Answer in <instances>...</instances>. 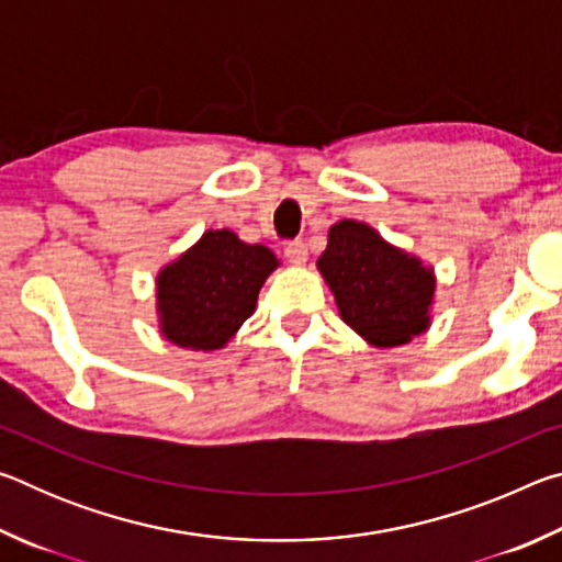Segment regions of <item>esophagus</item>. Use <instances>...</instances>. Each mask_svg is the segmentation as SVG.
Wrapping results in <instances>:
<instances>
[{
	"label": "esophagus",
	"mask_w": 562,
	"mask_h": 562,
	"mask_svg": "<svg viewBox=\"0 0 562 562\" xmlns=\"http://www.w3.org/2000/svg\"><path fill=\"white\" fill-rule=\"evenodd\" d=\"M284 258H288V262L292 265H304L307 262V245H304L302 240H292L284 245Z\"/></svg>",
	"instance_id": "1"
}]
</instances>
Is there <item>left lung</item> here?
<instances>
[{
  "instance_id": "obj_1",
  "label": "left lung",
  "mask_w": 562,
  "mask_h": 562,
  "mask_svg": "<svg viewBox=\"0 0 562 562\" xmlns=\"http://www.w3.org/2000/svg\"><path fill=\"white\" fill-rule=\"evenodd\" d=\"M317 268L341 319L374 347H398L429 327L434 270L389 245L367 223L331 225Z\"/></svg>"
}]
</instances>
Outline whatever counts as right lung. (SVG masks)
Here are the masks:
<instances>
[{"instance_id":"right-lung-1","label":"right lung","mask_w":562,"mask_h":562,"mask_svg":"<svg viewBox=\"0 0 562 562\" xmlns=\"http://www.w3.org/2000/svg\"><path fill=\"white\" fill-rule=\"evenodd\" d=\"M265 245H247L231 231H207L156 278L160 331L193 349H223L252 315L262 282L278 268Z\"/></svg>"}]
</instances>
